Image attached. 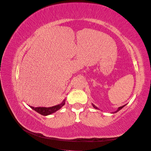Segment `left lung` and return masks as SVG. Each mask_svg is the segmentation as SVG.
Here are the masks:
<instances>
[{"mask_svg": "<svg viewBox=\"0 0 151 151\" xmlns=\"http://www.w3.org/2000/svg\"><path fill=\"white\" fill-rule=\"evenodd\" d=\"M92 105H93V106L95 108V109H99V108H98V107H96V106H95V105L94 104H92ZM126 105V104H125ZM125 105H123V106H120V107H119V108H118V109H117V110L116 111H114V112H112V113H117L118 111H120V109H122L123 107H124L125 106Z\"/></svg>", "mask_w": 151, "mask_h": 151, "instance_id": "1", "label": "left lung"}]
</instances>
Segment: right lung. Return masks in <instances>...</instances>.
Masks as SVG:
<instances>
[{
    "instance_id": "1",
    "label": "right lung",
    "mask_w": 151,
    "mask_h": 151,
    "mask_svg": "<svg viewBox=\"0 0 151 151\" xmlns=\"http://www.w3.org/2000/svg\"><path fill=\"white\" fill-rule=\"evenodd\" d=\"M65 99L63 101L59 104L55 105V106H53L52 107H33V106H30L31 108L36 112H38V113L41 114L43 116H47L49 115H51V114L56 112L58 109H60L63 105L65 104Z\"/></svg>"
}]
</instances>
